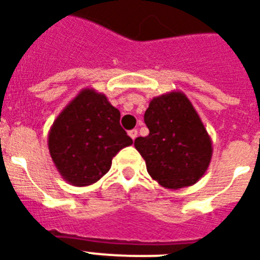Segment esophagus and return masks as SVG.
<instances>
[{
	"instance_id": "obj_1",
	"label": "esophagus",
	"mask_w": 260,
	"mask_h": 260,
	"mask_svg": "<svg viewBox=\"0 0 260 260\" xmlns=\"http://www.w3.org/2000/svg\"><path fill=\"white\" fill-rule=\"evenodd\" d=\"M128 135H129V138L132 139V140H135V139L138 138V131H136V129H131L129 132H128Z\"/></svg>"
}]
</instances>
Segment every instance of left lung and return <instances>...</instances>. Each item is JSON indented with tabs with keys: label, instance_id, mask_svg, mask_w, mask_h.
Segmentation results:
<instances>
[{
	"label": "left lung",
	"instance_id": "left-lung-1",
	"mask_svg": "<svg viewBox=\"0 0 260 260\" xmlns=\"http://www.w3.org/2000/svg\"><path fill=\"white\" fill-rule=\"evenodd\" d=\"M144 122L150 134L136 139L135 147L154 181L177 190L204 177L213 154L212 139L185 94L170 91L152 98Z\"/></svg>",
	"mask_w": 260,
	"mask_h": 260
}]
</instances>
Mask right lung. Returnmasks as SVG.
<instances>
[{"label": "right lung", "instance_id": "obj_1", "mask_svg": "<svg viewBox=\"0 0 260 260\" xmlns=\"http://www.w3.org/2000/svg\"><path fill=\"white\" fill-rule=\"evenodd\" d=\"M132 143L120 125L118 109L89 87L67 104L48 132L52 162L64 181L79 187L100 181L118 151Z\"/></svg>", "mask_w": 260, "mask_h": 260}]
</instances>
